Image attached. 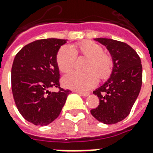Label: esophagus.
I'll list each match as a JSON object with an SVG mask.
<instances>
[{
	"label": "esophagus",
	"mask_w": 153,
	"mask_h": 153,
	"mask_svg": "<svg viewBox=\"0 0 153 153\" xmlns=\"http://www.w3.org/2000/svg\"><path fill=\"white\" fill-rule=\"evenodd\" d=\"M74 93H79V95H81V96H83V97H88L90 94L89 93H87V92L86 93H83V92H79V91H74Z\"/></svg>",
	"instance_id": "34e87169"
}]
</instances>
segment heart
Returning <instances> with one entry per match:
<instances>
[{
	"mask_svg": "<svg viewBox=\"0 0 153 153\" xmlns=\"http://www.w3.org/2000/svg\"><path fill=\"white\" fill-rule=\"evenodd\" d=\"M76 56L88 59L85 67L86 73H72L63 77L62 83L71 89L83 92L96 86L99 77L105 79L109 76L112 69V59L108 54L103 52L102 47L93 42L87 41L77 43L72 47L65 46L60 48L56 56V63L59 70L68 73L73 70Z\"/></svg>",
	"mask_w": 153,
	"mask_h": 153,
	"instance_id": "obj_1",
	"label": "heart"
}]
</instances>
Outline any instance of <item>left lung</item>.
<instances>
[{
    "mask_svg": "<svg viewBox=\"0 0 153 153\" xmlns=\"http://www.w3.org/2000/svg\"><path fill=\"white\" fill-rule=\"evenodd\" d=\"M106 47L111 56V74L102 86L93 91L99 98V105L91 114L99 122L111 125L128 115L142 86L141 60L128 44L111 38H95Z\"/></svg>",
    "mask_w": 153,
    "mask_h": 153,
    "instance_id": "left-lung-1",
    "label": "left lung"
}]
</instances>
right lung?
I'll list each match as a JSON object with an SVG mask.
<instances>
[{
	"mask_svg": "<svg viewBox=\"0 0 153 153\" xmlns=\"http://www.w3.org/2000/svg\"><path fill=\"white\" fill-rule=\"evenodd\" d=\"M67 40L47 38L26 45L16 54L11 69L15 105L22 116L35 125H49L59 116L70 90L60 88L56 56ZM59 87L57 93L51 87Z\"/></svg>",
	"mask_w": 153,
	"mask_h": 153,
	"instance_id": "add662e5",
	"label": "right lung"
}]
</instances>
